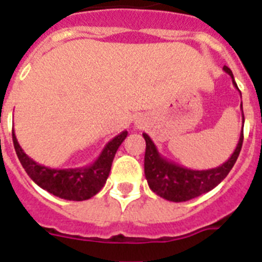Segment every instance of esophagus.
<instances>
[{
    "label": "esophagus",
    "instance_id": "34e87169",
    "mask_svg": "<svg viewBox=\"0 0 262 262\" xmlns=\"http://www.w3.org/2000/svg\"><path fill=\"white\" fill-rule=\"evenodd\" d=\"M141 125H142V123H139V121H136V126H138V128H139V126H141Z\"/></svg>",
    "mask_w": 262,
    "mask_h": 262
}]
</instances>
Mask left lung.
<instances>
[{
	"label": "left lung",
	"mask_w": 262,
	"mask_h": 262,
	"mask_svg": "<svg viewBox=\"0 0 262 262\" xmlns=\"http://www.w3.org/2000/svg\"><path fill=\"white\" fill-rule=\"evenodd\" d=\"M224 71L227 75H230L233 85L238 89L230 68L224 66ZM239 93H241V90H239ZM241 108L242 115H243V106L242 104ZM242 120H243L244 124V115L242 116ZM143 138L146 141L145 176L148 186L155 194H158L163 199L180 203L187 202V200L194 199L202 194L211 191L229 174L231 168L235 164L239 152L242 150V145H243V126H242L238 145H236L235 150L231 154L230 158L220 167L204 170L189 169V168L177 164L174 161L168 160L167 158L160 155L155 143L148 137V134L143 133Z\"/></svg>",
	"instance_id": "left-lung-1"
}]
</instances>
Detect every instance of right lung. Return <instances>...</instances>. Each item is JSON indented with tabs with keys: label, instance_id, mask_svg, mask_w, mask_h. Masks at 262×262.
<instances>
[{
	"label": "right lung",
	"instance_id": "add662e5",
	"mask_svg": "<svg viewBox=\"0 0 262 262\" xmlns=\"http://www.w3.org/2000/svg\"><path fill=\"white\" fill-rule=\"evenodd\" d=\"M126 136L128 132L124 130L114 137L93 164L71 169H53L36 163L20 147L14 130L13 142L20 164L36 185L62 199L81 202L94 196L104 186L115 154Z\"/></svg>",
	"mask_w": 262,
	"mask_h": 262
}]
</instances>
